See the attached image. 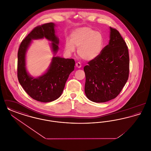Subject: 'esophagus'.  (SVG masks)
I'll use <instances>...</instances> for the list:
<instances>
[{"instance_id":"34e87169","label":"esophagus","mask_w":151,"mask_h":151,"mask_svg":"<svg viewBox=\"0 0 151 151\" xmlns=\"http://www.w3.org/2000/svg\"><path fill=\"white\" fill-rule=\"evenodd\" d=\"M76 67H77V68H81V63H80V62H78V63H76Z\"/></svg>"}]
</instances>
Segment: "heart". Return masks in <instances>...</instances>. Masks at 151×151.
<instances>
[{
    "instance_id": "b5f03b06",
    "label": "heart",
    "mask_w": 151,
    "mask_h": 151,
    "mask_svg": "<svg viewBox=\"0 0 151 151\" xmlns=\"http://www.w3.org/2000/svg\"><path fill=\"white\" fill-rule=\"evenodd\" d=\"M104 45V40L100 32L93 29L83 27L72 31L70 39L67 40L65 44V50L68 54L78 49L80 57L86 60H92L100 55Z\"/></svg>"
}]
</instances>
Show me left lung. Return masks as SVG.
Instances as JSON below:
<instances>
[{
	"label": "left lung",
	"instance_id": "8db88e82",
	"mask_svg": "<svg viewBox=\"0 0 151 151\" xmlns=\"http://www.w3.org/2000/svg\"><path fill=\"white\" fill-rule=\"evenodd\" d=\"M129 63L126 43L116 29L110 27L109 44L84 67L86 97L97 103L115 99L128 80Z\"/></svg>",
	"mask_w": 151,
	"mask_h": 151
}]
</instances>
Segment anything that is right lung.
Masks as SVG:
<instances>
[{
    "instance_id": "add662e5",
    "label": "right lung",
    "mask_w": 151,
    "mask_h": 151,
    "mask_svg": "<svg viewBox=\"0 0 151 151\" xmlns=\"http://www.w3.org/2000/svg\"><path fill=\"white\" fill-rule=\"evenodd\" d=\"M55 24L49 22L38 26L22 40L17 54V78L24 91L35 100L49 102L58 99L62 93L67 80L74 70L73 59L55 57L59 50V38L55 35ZM45 37L52 42L54 54L47 72L38 77L29 75L26 67V53L32 40Z\"/></svg>"
}]
</instances>
